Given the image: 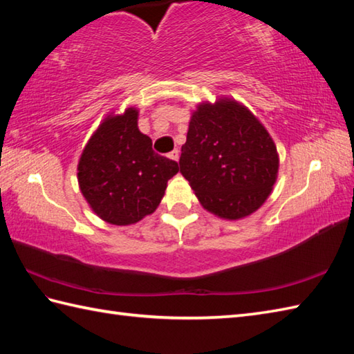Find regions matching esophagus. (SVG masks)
Masks as SVG:
<instances>
[{"instance_id": "esophagus-1", "label": "esophagus", "mask_w": 354, "mask_h": 354, "mask_svg": "<svg viewBox=\"0 0 354 354\" xmlns=\"http://www.w3.org/2000/svg\"><path fill=\"white\" fill-rule=\"evenodd\" d=\"M169 158H170V160H173V161H178L179 160V150L178 149L171 150V152L169 153Z\"/></svg>"}]
</instances>
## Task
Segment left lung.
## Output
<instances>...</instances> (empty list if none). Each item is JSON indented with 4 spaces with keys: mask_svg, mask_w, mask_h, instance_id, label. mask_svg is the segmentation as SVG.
Instances as JSON below:
<instances>
[{
    "mask_svg": "<svg viewBox=\"0 0 354 354\" xmlns=\"http://www.w3.org/2000/svg\"><path fill=\"white\" fill-rule=\"evenodd\" d=\"M278 167L272 137L243 103L219 97L192 112L179 170L207 212L227 221L251 216L272 193Z\"/></svg>",
    "mask_w": 354,
    "mask_h": 354,
    "instance_id": "8db88e82",
    "label": "left lung"
}]
</instances>
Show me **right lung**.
Wrapping results in <instances>:
<instances>
[{"label": "right lung", "mask_w": 354, "mask_h": 354, "mask_svg": "<svg viewBox=\"0 0 354 354\" xmlns=\"http://www.w3.org/2000/svg\"><path fill=\"white\" fill-rule=\"evenodd\" d=\"M178 162L155 153L138 129V109L109 112L82 150L79 189L102 221L118 227L152 214L178 173Z\"/></svg>", "instance_id": "right-lung-1"}]
</instances>
